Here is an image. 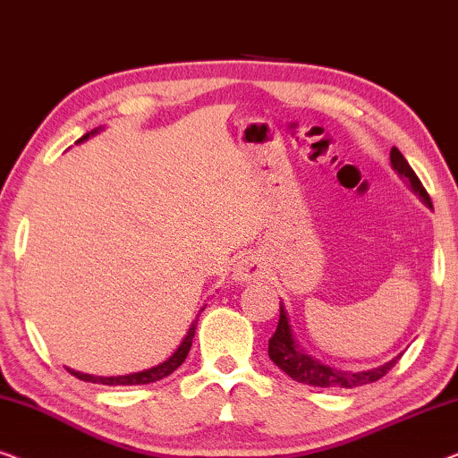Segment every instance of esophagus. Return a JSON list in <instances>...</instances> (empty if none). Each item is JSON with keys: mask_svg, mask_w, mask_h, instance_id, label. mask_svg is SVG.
I'll list each match as a JSON object with an SVG mask.
<instances>
[{"mask_svg": "<svg viewBox=\"0 0 458 458\" xmlns=\"http://www.w3.org/2000/svg\"><path fill=\"white\" fill-rule=\"evenodd\" d=\"M261 274H263V267H261L259 257L249 255V257H244V259H241V261L236 263V269H234L236 280L250 282V280L261 278Z\"/></svg>", "mask_w": 458, "mask_h": 458, "instance_id": "34e87169", "label": "esophagus"}]
</instances>
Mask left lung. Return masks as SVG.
Returning a JSON list of instances; mask_svg holds the SVG:
<instances>
[{"mask_svg": "<svg viewBox=\"0 0 458 458\" xmlns=\"http://www.w3.org/2000/svg\"><path fill=\"white\" fill-rule=\"evenodd\" d=\"M390 162L401 176L409 180L411 186H413V191L420 192L423 201L431 205V199L428 195V191H425V186L421 184L420 176H417L413 167L409 165V162L404 159V156L396 149V147H392ZM267 352H269V359H272L282 371L288 373L293 379H296V382L318 386V388H357V386L377 382V379L384 377L386 373L396 365V360L401 359V355H398L382 367H376V369L371 371H357V373L340 371L336 367L319 363L318 359H311L309 355H305V352L299 349V344L294 343L291 324H288V315L282 305H280L278 327H276L274 336L269 338Z\"/></svg>", "mask_w": 458, "mask_h": 458, "instance_id": "1", "label": "left lung"}]
</instances>
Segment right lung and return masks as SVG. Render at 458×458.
<instances>
[{
  "label": "right lung",
  "instance_id": "obj_1",
  "mask_svg": "<svg viewBox=\"0 0 458 458\" xmlns=\"http://www.w3.org/2000/svg\"><path fill=\"white\" fill-rule=\"evenodd\" d=\"M95 131L87 132L85 137L76 140V143H81V140L89 139V134H93ZM195 330H197V321H192L191 330L189 334H186L182 343H180L178 351L174 352V355L164 360L162 365L157 367H151V369H145V371H139V373H131V376H118V377H98V376H89V373H79V371H72L70 369V373H72L74 377L82 379V382H91V384H103V386H137V384H151V382H157V379H164L170 376L172 371H176L180 365L184 363L186 355H189L191 346H192V338H195Z\"/></svg>",
  "mask_w": 458,
  "mask_h": 458
}]
</instances>
